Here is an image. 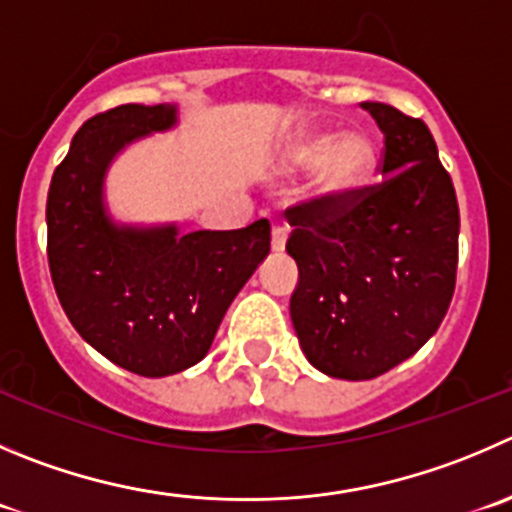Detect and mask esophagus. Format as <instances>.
I'll return each mask as SVG.
<instances>
[{"label": "esophagus", "mask_w": 512, "mask_h": 512, "mask_svg": "<svg viewBox=\"0 0 512 512\" xmlns=\"http://www.w3.org/2000/svg\"><path fill=\"white\" fill-rule=\"evenodd\" d=\"M286 238H289V228L284 223H274V228H271V248H274V253H284Z\"/></svg>", "instance_id": "obj_1"}]
</instances>
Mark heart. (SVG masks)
I'll use <instances>...</instances> for the list:
<instances>
[{"mask_svg":"<svg viewBox=\"0 0 512 512\" xmlns=\"http://www.w3.org/2000/svg\"><path fill=\"white\" fill-rule=\"evenodd\" d=\"M379 145L369 133L319 128L296 135L281 153L289 175L314 173L309 198L321 208L349 206L367 193L379 173Z\"/></svg>","mask_w":512,"mask_h":512,"instance_id":"b5f03b06","label":"heart"}]
</instances>
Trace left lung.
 <instances>
[{"label": "left lung", "instance_id": "8db88e82", "mask_svg": "<svg viewBox=\"0 0 512 512\" xmlns=\"http://www.w3.org/2000/svg\"><path fill=\"white\" fill-rule=\"evenodd\" d=\"M384 135V183L349 206L289 208L299 266L291 321L301 352L337 379H374L410 359L455 291L460 211L422 120L362 102Z\"/></svg>", "mask_w": 512, "mask_h": 512}]
</instances>
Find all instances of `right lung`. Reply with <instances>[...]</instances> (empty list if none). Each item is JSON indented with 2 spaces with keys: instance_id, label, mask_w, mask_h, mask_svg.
<instances>
[{
  "instance_id": "1",
  "label": "right lung",
  "mask_w": 512,
  "mask_h": 512,
  "mask_svg": "<svg viewBox=\"0 0 512 512\" xmlns=\"http://www.w3.org/2000/svg\"><path fill=\"white\" fill-rule=\"evenodd\" d=\"M178 105H120L87 120L47 196V256L67 319L92 349L140 377L201 362L228 306L271 251L266 218L241 231L180 233L178 223L115 221L110 165L168 133Z\"/></svg>"
}]
</instances>
